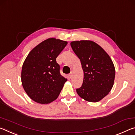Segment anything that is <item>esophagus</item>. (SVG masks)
I'll list each match as a JSON object with an SVG mask.
<instances>
[{"label": "esophagus", "instance_id": "1", "mask_svg": "<svg viewBox=\"0 0 135 135\" xmlns=\"http://www.w3.org/2000/svg\"><path fill=\"white\" fill-rule=\"evenodd\" d=\"M72 75H73V72H71L69 74V78H71V77L72 76Z\"/></svg>", "mask_w": 135, "mask_h": 135}]
</instances>
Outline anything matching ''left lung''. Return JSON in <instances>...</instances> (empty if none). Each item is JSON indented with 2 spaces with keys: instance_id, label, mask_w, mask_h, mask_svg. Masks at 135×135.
<instances>
[{
  "instance_id": "left-lung-1",
  "label": "left lung",
  "mask_w": 135,
  "mask_h": 135,
  "mask_svg": "<svg viewBox=\"0 0 135 135\" xmlns=\"http://www.w3.org/2000/svg\"><path fill=\"white\" fill-rule=\"evenodd\" d=\"M70 46L81 63L83 83L76 89L81 98L90 102H98L108 94L114 85L115 70L108 53L94 42L72 41Z\"/></svg>"
}]
</instances>
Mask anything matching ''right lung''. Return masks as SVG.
Wrapping results in <instances>:
<instances>
[{
	"mask_svg": "<svg viewBox=\"0 0 135 135\" xmlns=\"http://www.w3.org/2000/svg\"><path fill=\"white\" fill-rule=\"evenodd\" d=\"M68 42L48 38L28 53L21 69V83L33 100L48 104L56 100L68 79L60 74L56 58Z\"/></svg>",
	"mask_w": 135,
	"mask_h": 135,
	"instance_id": "1",
	"label": "right lung"
}]
</instances>
